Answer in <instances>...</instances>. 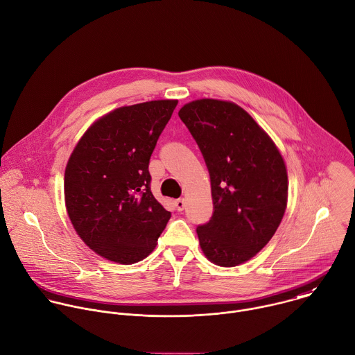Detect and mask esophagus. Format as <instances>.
<instances>
[{
  "mask_svg": "<svg viewBox=\"0 0 355 355\" xmlns=\"http://www.w3.org/2000/svg\"><path fill=\"white\" fill-rule=\"evenodd\" d=\"M175 207H177L178 211H182V210L185 209V199H184V198L177 199V200H175Z\"/></svg>",
  "mask_w": 355,
  "mask_h": 355,
  "instance_id": "34e87169",
  "label": "esophagus"
}]
</instances>
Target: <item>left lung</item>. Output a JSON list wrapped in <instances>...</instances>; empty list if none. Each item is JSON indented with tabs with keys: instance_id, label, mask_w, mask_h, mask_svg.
Returning a JSON list of instances; mask_svg holds the SVG:
<instances>
[{
	"instance_id": "8db88e82",
	"label": "left lung",
	"mask_w": 355,
	"mask_h": 355,
	"mask_svg": "<svg viewBox=\"0 0 355 355\" xmlns=\"http://www.w3.org/2000/svg\"><path fill=\"white\" fill-rule=\"evenodd\" d=\"M206 162L213 216L196 228L205 256L235 267L274 236L288 203V173L278 148L241 106L198 99L178 112Z\"/></svg>"
}]
</instances>
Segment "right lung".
Listing matches in <instances>:
<instances>
[{"instance_id":"add662e5","label":"right lung","mask_w":355,"mask_h":355,"mask_svg":"<svg viewBox=\"0 0 355 355\" xmlns=\"http://www.w3.org/2000/svg\"><path fill=\"white\" fill-rule=\"evenodd\" d=\"M178 101L119 107L96 120L64 170L69 218L99 256L134 264L156 248L171 214L150 191L149 160Z\"/></svg>"}]
</instances>
